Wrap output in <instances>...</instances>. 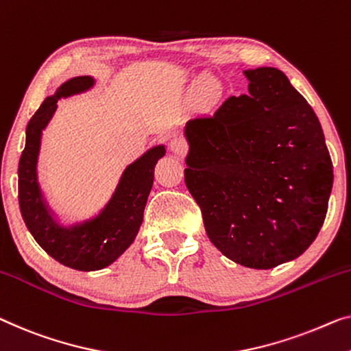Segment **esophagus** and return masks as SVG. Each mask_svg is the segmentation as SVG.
<instances>
[{"label":"esophagus","instance_id":"34e87169","mask_svg":"<svg viewBox=\"0 0 351 351\" xmlns=\"http://www.w3.org/2000/svg\"><path fill=\"white\" fill-rule=\"evenodd\" d=\"M186 149H187V146H186V143L182 142L181 138H173L170 142V151L173 154H176V156H182L186 153Z\"/></svg>","mask_w":351,"mask_h":351}]
</instances>
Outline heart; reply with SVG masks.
<instances>
[{
    "mask_svg": "<svg viewBox=\"0 0 351 351\" xmlns=\"http://www.w3.org/2000/svg\"><path fill=\"white\" fill-rule=\"evenodd\" d=\"M203 97L206 99L208 106H214L221 99V90L216 85H213V83H205V86H203Z\"/></svg>",
    "mask_w": 351,
    "mask_h": 351,
    "instance_id": "b5f03b06",
    "label": "heart"
}]
</instances>
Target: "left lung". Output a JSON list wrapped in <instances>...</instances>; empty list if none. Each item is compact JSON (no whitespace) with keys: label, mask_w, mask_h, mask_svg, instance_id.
Wrapping results in <instances>:
<instances>
[{"label":"left lung","mask_w":351,"mask_h":351,"mask_svg":"<svg viewBox=\"0 0 351 351\" xmlns=\"http://www.w3.org/2000/svg\"><path fill=\"white\" fill-rule=\"evenodd\" d=\"M247 94L184 125V181L206 234L234 263L269 269L317 238L332 164L315 112L284 72L245 69Z\"/></svg>","instance_id":"left-lung-1"}]
</instances>
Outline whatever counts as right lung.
<instances>
[{
    "label": "right lung",
    "mask_w": 351,
    "mask_h": 351,
    "mask_svg": "<svg viewBox=\"0 0 351 351\" xmlns=\"http://www.w3.org/2000/svg\"><path fill=\"white\" fill-rule=\"evenodd\" d=\"M91 75L72 77L45 97L26 125V142L19 162V205L26 228L51 258L67 268H107L130 247L143 222V211L154 181V167L165 145L153 148L124 167L108 200L91 216L67 221L50 205L38 173L42 132L58 108V101L91 90Z\"/></svg>",
    "instance_id": "right-lung-1"
}]
</instances>
